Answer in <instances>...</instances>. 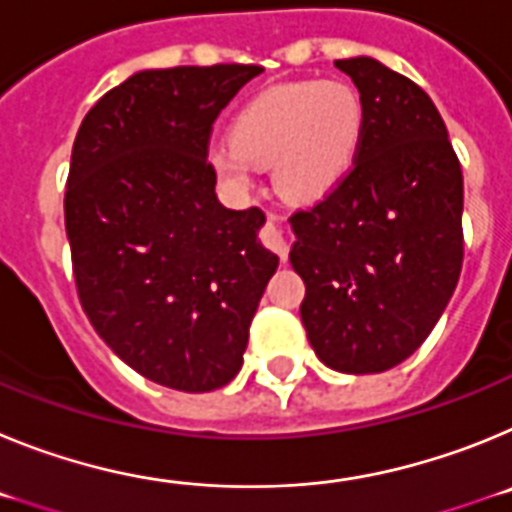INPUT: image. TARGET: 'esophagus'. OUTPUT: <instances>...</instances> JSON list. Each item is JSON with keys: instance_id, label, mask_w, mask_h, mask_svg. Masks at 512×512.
<instances>
[{"instance_id": "esophagus-1", "label": "esophagus", "mask_w": 512, "mask_h": 512, "mask_svg": "<svg viewBox=\"0 0 512 512\" xmlns=\"http://www.w3.org/2000/svg\"><path fill=\"white\" fill-rule=\"evenodd\" d=\"M279 217L277 215H269V220H266V225L261 228V241H264L266 248H271V251L277 253L279 259H287V243H284V235L282 230H279L277 225Z\"/></svg>"}]
</instances>
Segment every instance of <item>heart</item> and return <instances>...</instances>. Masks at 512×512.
Instances as JSON below:
<instances>
[{
  "mask_svg": "<svg viewBox=\"0 0 512 512\" xmlns=\"http://www.w3.org/2000/svg\"><path fill=\"white\" fill-rule=\"evenodd\" d=\"M364 138V102L338 79L287 81L264 89L238 112L230 143L210 151L215 174L235 192L253 182V166H274L287 200L312 202L354 169Z\"/></svg>",
  "mask_w": 512,
  "mask_h": 512,
  "instance_id": "heart-1",
  "label": "heart"
}]
</instances>
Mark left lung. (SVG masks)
Wrapping results in <instances>:
<instances>
[{
    "label": "left lung",
    "mask_w": 512,
    "mask_h": 512,
    "mask_svg": "<svg viewBox=\"0 0 512 512\" xmlns=\"http://www.w3.org/2000/svg\"><path fill=\"white\" fill-rule=\"evenodd\" d=\"M364 102L354 169L289 217L307 341L325 366L387 372L428 338L464 261V176L436 104L374 58L336 61Z\"/></svg>",
    "instance_id": "obj_1"
}]
</instances>
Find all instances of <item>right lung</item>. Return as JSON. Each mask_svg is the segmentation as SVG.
<instances>
[{
	"label": "right lung",
	"instance_id": "right-lung-1",
	"mask_svg": "<svg viewBox=\"0 0 512 512\" xmlns=\"http://www.w3.org/2000/svg\"><path fill=\"white\" fill-rule=\"evenodd\" d=\"M256 63L140 71L81 122L63 197L79 302L135 372L182 392L228 384L279 259L259 207L217 202L212 125Z\"/></svg>",
	"mask_w": 512,
	"mask_h": 512
}]
</instances>
